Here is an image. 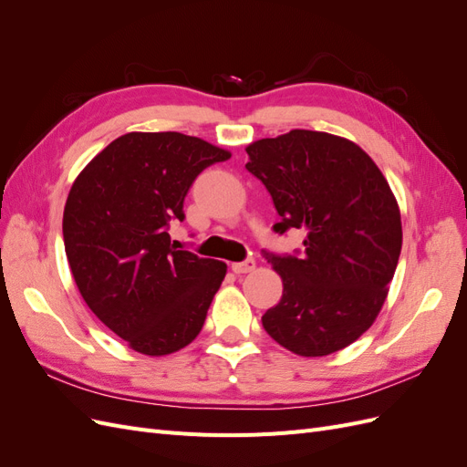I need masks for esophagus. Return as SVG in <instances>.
Returning a JSON list of instances; mask_svg holds the SVG:
<instances>
[{
  "mask_svg": "<svg viewBox=\"0 0 467 467\" xmlns=\"http://www.w3.org/2000/svg\"><path fill=\"white\" fill-rule=\"evenodd\" d=\"M255 259H245V261H242V263H234L232 265V271L235 273V275H245V273H251V271H255Z\"/></svg>",
  "mask_w": 467,
  "mask_h": 467,
  "instance_id": "esophagus-1",
  "label": "esophagus"
}]
</instances>
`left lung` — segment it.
<instances>
[{"label":"left lung","mask_w":467,"mask_h":467,"mask_svg":"<svg viewBox=\"0 0 467 467\" xmlns=\"http://www.w3.org/2000/svg\"><path fill=\"white\" fill-rule=\"evenodd\" d=\"M245 151L280 216L273 230L306 232L304 253L265 251L285 290L263 327L294 355H331L368 331L386 302L403 239L398 201L370 155L341 136L290 130Z\"/></svg>","instance_id":"obj_1"}]
</instances>
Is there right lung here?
Instances as JSON below:
<instances>
[{"label":"right lung","mask_w":467,"mask_h":467,"mask_svg":"<svg viewBox=\"0 0 467 467\" xmlns=\"http://www.w3.org/2000/svg\"><path fill=\"white\" fill-rule=\"evenodd\" d=\"M230 151L179 132H129L69 189L64 245L91 312L136 352L163 357L201 333L225 263L171 244L169 223L204 169Z\"/></svg>","instance_id":"obj_1"}]
</instances>
